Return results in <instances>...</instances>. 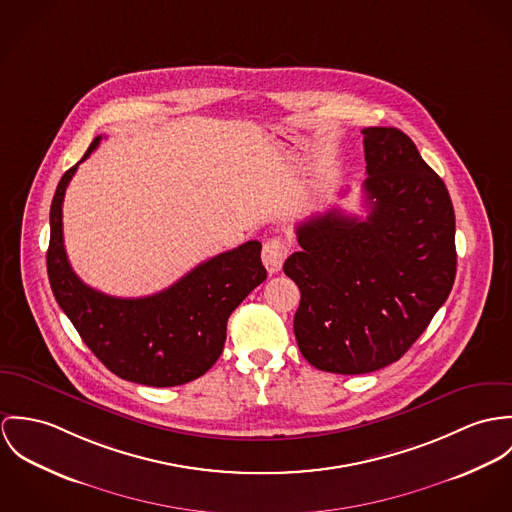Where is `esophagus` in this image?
<instances>
[{
  "mask_svg": "<svg viewBox=\"0 0 512 512\" xmlns=\"http://www.w3.org/2000/svg\"><path fill=\"white\" fill-rule=\"evenodd\" d=\"M288 243L279 237H269L263 243V263L271 275L279 273L283 267L284 259L288 255Z\"/></svg>",
  "mask_w": 512,
  "mask_h": 512,
  "instance_id": "esophagus-1",
  "label": "esophagus"
}]
</instances>
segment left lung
Returning <instances> with one entry per match:
<instances>
[{"label":"left lung","mask_w":512,"mask_h":512,"mask_svg":"<svg viewBox=\"0 0 512 512\" xmlns=\"http://www.w3.org/2000/svg\"><path fill=\"white\" fill-rule=\"evenodd\" d=\"M367 218L338 208L296 226L284 275L300 288L294 336L320 371L361 375L400 359L454 286L455 214L444 180L397 127H365Z\"/></svg>","instance_id":"8db88e82"}]
</instances>
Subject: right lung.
I'll use <instances>...</instances> for the list:
<instances>
[{"instance_id":"add662e5","label":"right lung","mask_w":512,"mask_h":512,"mask_svg":"<svg viewBox=\"0 0 512 512\" xmlns=\"http://www.w3.org/2000/svg\"><path fill=\"white\" fill-rule=\"evenodd\" d=\"M100 141H92L80 163ZM80 163L62 174L51 204L47 273L58 306L92 353L125 381L176 387L202 377L222 355L229 314L267 279L261 243L220 253L151 296L104 294L78 279L64 251L62 200Z\"/></svg>"}]
</instances>
